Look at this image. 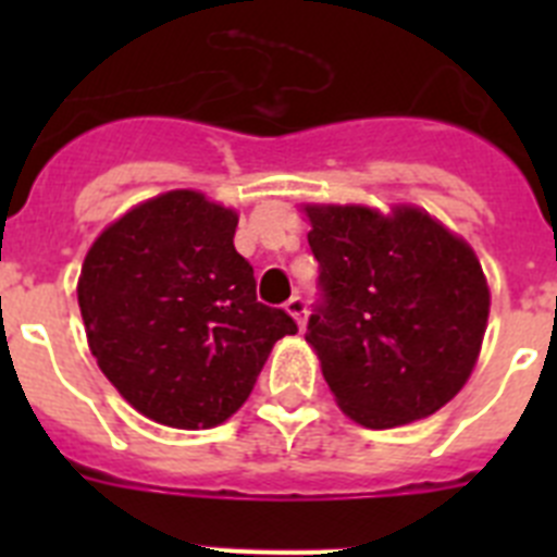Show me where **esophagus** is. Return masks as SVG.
<instances>
[{
	"label": "esophagus",
	"mask_w": 557,
	"mask_h": 557,
	"mask_svg": "<svg viewBox=\"0 0 557 557\" xmlns=\"http://www.w3.org/2000/svg\"><path fill=\"white\" fill-rule=\"evenodd\" d=\"M284 309H287V314H293L295 323L304 329V323H307V301H304L301 295H293V298L284 304Z\"/></svg>",
	"instance_id": "1"
}]
</instances>
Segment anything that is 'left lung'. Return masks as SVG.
<instances>
[{
  "label": "left lung",
  "instance_id": "1",
  "mask_svg": "<svg viewBox=\"0 0 557 557\" xmlns=\"http://www.w3.org/2000/svg\"><path fill=\"white\" fill-rule=\"evenodd\" d=\"M321 301L307 343L337 405L391 430L437 412L480 357L491 293L474 250L426 211L307 206Z\"/></svg>",
  "mask_w": 557,
  "mask_h": 557
}]
</instances>
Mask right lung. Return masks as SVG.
Listing matches in <instances>:
<instances>
[{
    "instance_id": "obj_1",
    "label": "right lung",
    "mask_w": 557,
    "mask_h": 557,
    "mask_svg": "<svg viewBox=\"0 0 557 557\" xmlns=\"http://www.w3.org/2000/svg\"><path fill=\"white\" fill-rule=\"evenodd\" d=\"M236 211L175 189L108 225L77 282L97 366L141 416L209 430L245 405L270 348L298 326L256 301Z\"/></svg>"
}]
</instances>
